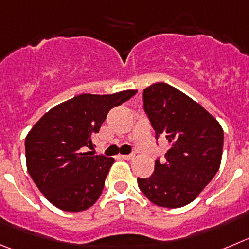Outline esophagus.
<instances>
[{
	"label": "esophagus",
	"mask_w": 249,
	"mask_h": 249,
	"mask_svg": "<svg viewBox=\"0 0 249 249\" xmlns=\"http://www.w3.org/2000/svg\"><path fill=\"white\" fill-rule=\"evenodd\" d=\"M120 157H122L123 160H132L135 157V155H134V153H130V155H122Z\"/></svg>",
	"instance_id": "esophagus-1"
}]
</instances>
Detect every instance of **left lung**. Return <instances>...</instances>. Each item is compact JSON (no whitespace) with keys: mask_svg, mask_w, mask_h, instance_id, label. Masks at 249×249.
<instances>
[{"mask_svg":"<svg viewBox=\"0 0 249 249\" xmlns=\"http://www.w3.org/2000/svg\"><path fill=\"white\" fill-rule=\"evenodd\" d=\"M143 110L155 130L171 143L164 161H155L148 178H138L146 198L163 208L192 203L211 182L221 163L224 130L200 104L167 83L143 89Z\"/></svg>","mask_w":249,"mask_h":249,"instance_id":"8db88e82","label":"left lung"}]
</instances>
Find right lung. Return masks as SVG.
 I'll return each instance as SVG.
<instances>
[{
	"label": "right lung",
	"instance_id": "right-lung-1",
	"mask_svg": "<svg viewBox=\"0 0 249 249\" xmlns=\"http://www.w3.org/2000/svg\"><path fill=\"white\" fill-rule=\"evenodd\" d=\"M136 92L83 93L50 109L30 130L25 138L27 169L53 205L77 213L98 200L114 159L88 148H93V135L109 110Z\"/></svg>",
	"mask_w": 249,
	"mask_h": 249
}]
</instances>
